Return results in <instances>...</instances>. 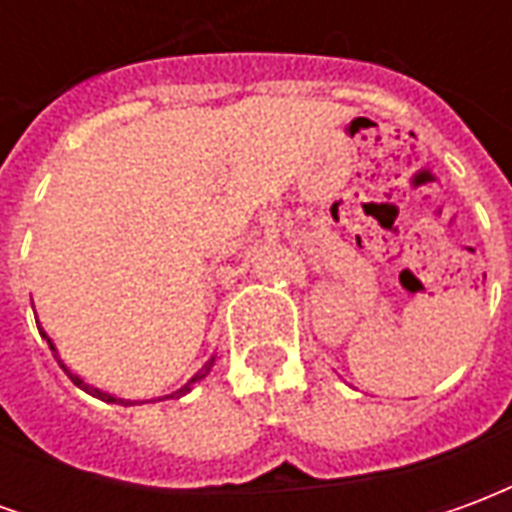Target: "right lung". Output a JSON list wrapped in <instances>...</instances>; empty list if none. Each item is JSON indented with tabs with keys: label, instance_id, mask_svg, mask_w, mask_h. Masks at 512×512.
<instances>
[{
	"label": "right lung",
	"instance_id": "1",
	"mask_svg": "<svg viewBox=\"0 0 512 512\" xmlns=\"http://www.w3.org/2000/svg\"><path fill=\"white\" fill-rule=\"evenodd\" d=\"M38 329H40V326H38ZM40 337H46V343H49L51 354L57 356V362H60L62 370H65V373H68V376H71L73 384H76V386H82V389H84V392H87V395L98 397V400H104V403H117V406H136V403H145V400H126V397H115V395H109V392H104V389H98V386L87 384V381H84V378H79V376H76V373H71V370H68V367H65V362H62L60 354H57V345H54V340H51L49 334L43 332V329H40ZM213 359H216V356H211V359H208V362H205V365H202L200 370H197V373H194V378H189V384H183V386H180V389H175V392H172V395H167V397H183V395H186V392H191V386L197 384V381H202V378H205V376H208V373H211ZM161 400H164V397H161Z\"/></svg>",
	"mask_w": 512,
	"mask_h": 512
}]
</instances>
